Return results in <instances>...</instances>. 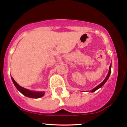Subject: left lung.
<instances>
[{
    "instance_id": "8db88e82",
    "label": "left lung",
    "mask_w": 127,
    "mask_h": 127,
    "mask_svg": "<svg viewBox=\"0 0 127 127\" xmlns=\"http://www.w3.org/2000/svg\"><path fill=\"white\" fill-rule=\"evenodd\" d=\"M110 72H111V64L110 65V67H109V73H108V74H107V76L106 77L105 79H104V81H103V82H102L101 83V84H99V85H98V86H97V87H96L95 88H94V89H93V90H92L91 91V92H93H93L95 91L96 90H98V88H101V87H102V86H103V85H104V84H105L106 81H107V80L108 79V78H109V76H110Z\"/></svg>"
}]
</instances>
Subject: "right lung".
<instances>
[{
  "mask_svg": "<svg viewBox=\"0 0 127 127\" xmlns=\"http://www.w3.org/2000/svg\"><path fill=\"white\" fill-rule=\"evenodd\" d=\"M12 80V82L14 83V84L15 85V87L17 88V90H18L21 94H23V95L26 96V97H30V98H40L44 95V92H35V91H31L30 90L26 89L23 87H21V86H20L17 84V82L14 81V79H13L12 77H11Z\"/></svg>",
  "mask_w": 127,
  "mask_h": 127,
  "instance_id": "right-lung-1",
  "label": "right lung"
}]
</instances>
